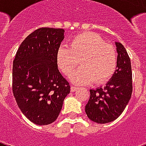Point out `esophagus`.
Here are the masks:
<instances>
[{
	"mask_svg": "<svg viewBox=\"0 0 146 146\" xmlns=\"http://www.w3.org/2000/svg\"><path fill=\"white\" fill-rule=\"evenodd\" d=\"M77 89H78V88L76 86H71V87H70L71 92H75Z\"/></svg>",
	"mask_w": 146,
	"mask_h": 146,
	"instance_id": "obj_1",
	"label": "esophagus"
}]
</instances>
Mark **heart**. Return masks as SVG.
Listing matches in <instances>:
<instances>
[{"instance_id": "1", "label": "heart", "mask_w": 146, "mask_h": 146, "mask_svg": "<svg viewBox=\"0 0 146 146\" xmlns=\"http://www.w3.org/2000/svg\"><path fill=\"white\" fill-rule=\"evenodd\" d=\"M80 60V66L73 73V83L82 85L93 82L102 84L110 80L117 68V54L115 48L107 44L96 33L86 32L72 38L69 46H60L56 53L60 70L70 76Z\"/></svg>"}]
</instances>
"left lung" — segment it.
<instances>
[{"mask_svg": "<svg viewBox=\"0 0 146 146\" xmlns=\"http://www.w3.org/2000/svg\"><path fill=\"white\" fill-rule=\"evenodd\" d=\"M115 45L118 54L117 70L105 86L90 90V98L85 108L88 117L97 123H107L116 120L131 98L130 59L121 43L115 42Z\"/></svg>", "mask_w": 146, "mask_h": 146, "instance_id": "1", "label": "left lung"}]
</instances>
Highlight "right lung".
Returning <instances> with one entry per match:
<instances>
[{"mask_svg": "<svg viewBox=\"0 0 146 146\" xmlns=\"http://www.w3.org/2000/svg\"><path fill=\"white\" fill-rule=\"evenodd\" d=\"M64 35L63 29H38L22 42L13 60L12 89L16 102L24 115L40 126L57 120L70 92L56 62Z\"/></svg>", "mask_w": 146, "mask_h": 146, "instance_id": "obj_1", "label": "right lung"}]
</instances>
